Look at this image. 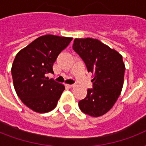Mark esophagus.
I'll use <instances>...</instances> for the list:
<instances>
[{
	"instance_id": "1",
	"label": "esophagus",
	"mask_w": 146,
	"mask_h": 146,
	"mask_svg": "<svg viewBox=\"0 0 146 146\" xmlns=\"http://www.w3.org/2000/svg\"><path fill=\"white\" fill-rule=\"evenodd\" d=\"M66 86L69 87V88H73L74 87V85H70V84H66Z\"/></svg>"
}]
</instances>
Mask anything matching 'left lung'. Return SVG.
Returning <instances> with one entry per match:
<instances>
[{"label": "left lung", "instance_id": "8db88e82", "mask_svg": "<svg viewBox=\"0 0 146 146\" xmlns=\"http://www.w3.org/2000/svg\"><path fill=\"white\" fill-rule=\"evenodd\" d=\"M73 48L93 74V89L79 102L84 113L92 117L104 115L112 108L122 91L125 65L121 54L99 40L91 38H75Z\"/></svg>", "mask_w": 146, "mask_h": 146}]
</instances>
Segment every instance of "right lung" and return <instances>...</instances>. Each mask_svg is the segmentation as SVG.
Masks as SVG:
<instances>
[{"label": "right lung", "instance_id": "add662e5", "mask_svg": "<svg viewBox=\"0 0 146 146\" xmlns=\"http://www.w3.org/2000/svg\"><path fill=\"white\" fill-rule=\"evenodd\" d=\"M73 38L45 35L19 50L11 73L15 91L24 104L38 113H46L57 106L65 89L64 85L48 77L53 64Z\"/></svg>", "mask_w": 146, "mask_h": 146}]
</instances>
